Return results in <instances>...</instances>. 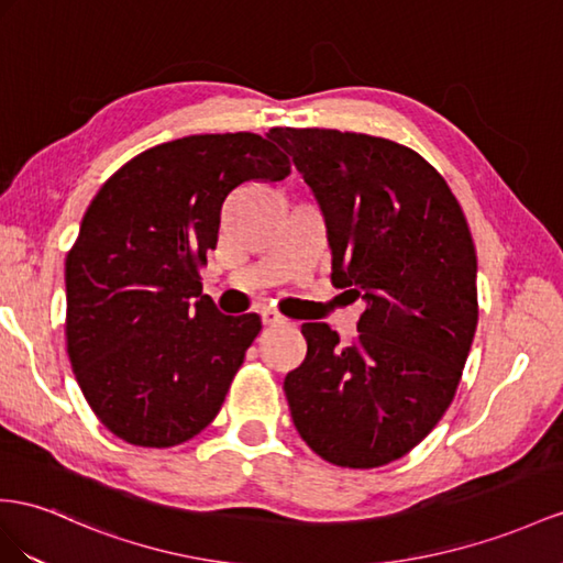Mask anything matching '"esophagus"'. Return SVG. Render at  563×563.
I'll return each instance as SVG.
<instances>
[{
    "instance_id": "obj_1",
    "label": "esophagus",
    "mask_w": 563,
    "mask_h": 563,
    "mask_svg": "<svg viewBox=\"0 0 563 563\" xmlns=\"http://www.w3.org/2000/svg\"><path fill=\"white\" fill-rule=\"evenodd\" d=\"M262 319H264V325H285L287 323L285 316H280L276 311H264Z\"/></svg>"
}]
</instances>
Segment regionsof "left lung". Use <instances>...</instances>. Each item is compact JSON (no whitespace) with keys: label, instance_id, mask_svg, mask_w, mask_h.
I'll return each mask as SVG.
<instances>
[{"label":"left lung","instance_id":"left-lung-1","mask_svg":"<svg viewBox=\"0 0 563 563\" xmlns=\"http://www.w3.org/2000/svg\"><path fill=\"white\" fill-rule=\"evenodd\" d=\"M323 211L338 287L366 301L342 347L305 323L307 358L287 373L295 428L335 466L409 454L452 405L478 325L475 247L450 185L385 137L273 128Z\"/></svg>","mask_w":563,"mask_h":563}]
</instances>
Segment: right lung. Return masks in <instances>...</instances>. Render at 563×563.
I'll use <instances>...</instances> for the list:
<instances>
[{
    "mask_svg": "<svg viewBox=\"0 0 563 563\" xmlns=\"http://www.w3.org/2000/svg\"><path fill=\"white\" fill-rule=\"evenodd\" d=\"M287 173L262 135H190L137 154L90 201L66 256V350L117 438L176 446L221 411L262 319L216 309L199 268L225 197Z\"/></svg>",
    "mask_w": 563,
    "mask_h": 563,
    "instance_id": "obj_1",
    "label": "right lung"
}]
</instances>
